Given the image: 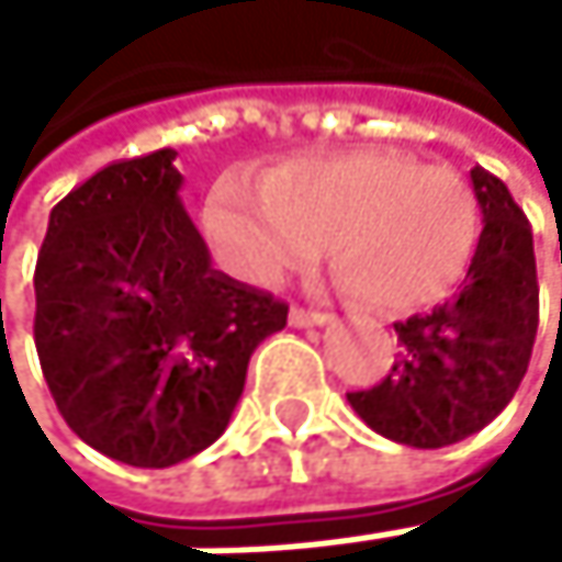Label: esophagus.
<instances>
[{"mask_svg":"<svg viewBox=\"0 0 562 562\" xmlns=\"http://www.w3.org/2000/svg\"><path fill=\"white\" fill-rule=\"evenodd\" d=\"M334 316L323 313V310H306V306H293L290 310V323L293 327H323V323H330Z\"/></svg>","mask_w":562,"mask_h":562,"instance_id":"obj_1","label":"esophagus"}]
</instances>
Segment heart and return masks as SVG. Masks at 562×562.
<instances>
[{
  "label": "heart",
  "instance_id": "obj_1",
  "mask_svg": "<svg viewBox=\"0 0 562 562\" xmlns=\"http://www.w3.org/2000/svg\"><path fill=\"white\" fill-rule=\"evenodd\" d=\"M202 232L218 266L252 286H276L316 262L330 235L337 269L367 303L418 310L465 276L479 205L445 161L340 147L276 161L259 188L222 178L202 202Z\"/></svg>",
  "mask_w": 562,
  "mask_h": 562
}]
</instances>
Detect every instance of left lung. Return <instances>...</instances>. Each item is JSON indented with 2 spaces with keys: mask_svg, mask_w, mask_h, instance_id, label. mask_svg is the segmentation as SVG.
Listing matches in <instances>:
<instances>
[{
  "mask_svg": "<svg viewBox=\"0 0 562 562\" xmlns=\"http://www.w3.org/2000/svg\"><path fill=\"white\" fill-rule=\"evenodd\" d=\"M472 188L482 235L462 290L394 323L401 353L391 374L347 394L353 412L397 445L445 448L482 431L513 401L532 357L539 283L529 222L509 188L479 165Z\"/></svg>",
  "mask_w": 562,
  "mask_h": 562,
  "instance_id": "8db88e82",
  "label": "left lung"
}]
</instances>
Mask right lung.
I'll list each match as a JSON object with an SVG mask.
<instances>
[{
	"instance_id": "add662e5",
	"label": "right lung",
	"mask_w": 562,
	"mask_h": 562,
	"mask_svg": "<svg viewBox=\"0 0 562 562\" xmlns=\"http://www.w3.org/2000/svg\"><path fill=\"white\" fill-rule=\"evenodd\" d=\"M175 150L114 161L49 212L33 337L49 394L90 448L168 469L209 448L252 350L290 306L212 269Z\"/></svg>"
}]
</instances>
